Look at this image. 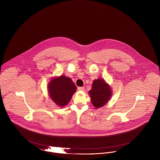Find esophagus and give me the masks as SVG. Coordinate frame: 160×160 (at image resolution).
<instances>
[{
	"label": "esophagus",
	"mask_w": 160,
	"mask_h": 160,
	"mask_svg": "<svg viewBox=\"0 0 160 160\" xmlns=\"http://www.w3.org/2000/svg\"><path fill=\"white\" fill-rule=\"evenodd\" d=\"M78 89L79 91H84V86H83V87H78Z\"/></svg>",
	"instance_id": "1"
}]
</instances>
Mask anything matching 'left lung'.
Returning <instances> with one entry per match:
<instances>
[{"label": "left lung", "mask_w": 160, "mask_h": 160, "mask_svg": "<svg viewBox=\"0 0 160 160\" xmlns=\"http://www.w3.org/2000/svg\"><path fill=\"white\" fill-rule=\"evenodd\" d=\"M93 106L95 108L104 106L112 95L110 86L104 80L98 78L95 80L92 85V89L89 92Z\"/></svg>", "instance_id": "1"}]
</instances>
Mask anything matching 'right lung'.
<instances>
[{"mask_svg":"<svg viewBox=\"0 0 160 160\" xmlns=\"http://www.w3.org/2000/svg\"><path fill=\"white\" fill-rule=\"evenodd\" d=\"M47 88L50 98L61 107L67 105L77 89L72 80L64 76L53 78Z\"/></svg>","mask_w":160,"mask_h":160,"instance_id":"right-lung-1","label":"right lung"}]
</instances>
